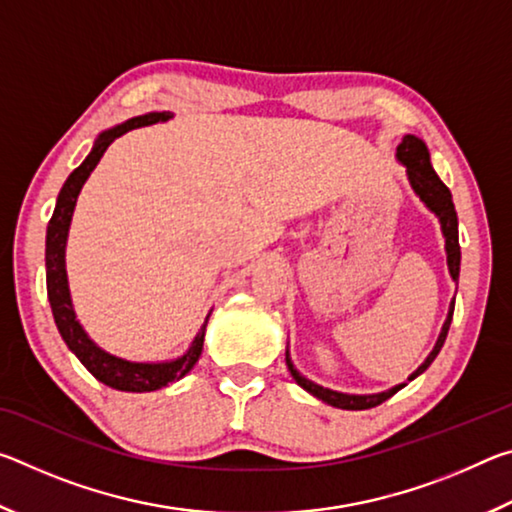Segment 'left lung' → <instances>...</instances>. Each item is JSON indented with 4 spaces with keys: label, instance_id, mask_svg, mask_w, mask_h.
I'll list each match as a JSON object with an SVG mask.
<instances>
[{
    "label": "left lung",
    "instance_id": "1",
    "mask_svg": "<svg viewBox=\"0 0 512 512\" xmlns=\"http://www.w3.org/2000/svg\"><path fill=\"white\" fill-rule=\"evenodd\" d=\"M397 158H400L406 164V173H409V180H411V187L415 189V194H418L424 201V205H427L431 212H436V216L440 219V225H443V235H445L449 273H452L454 280H458V273H461V246H458V216H456V210H454L452 194H449L447 185L436 176V171H433L431 162H429L427 146H424V142L418 140V137L406 135L402 144L397 146ZM452 316H454V305H452V309H449V316H447L445 325H443V332H440V336H438L436 348H433V352L429 354L427 361H424L422 366L413 372L409 381H413L415 377L422 375V372L431 366V361L438 357V352H440V348H443V343L447 339L449 325H452ZM287 366L291 370L293 379H296L307 393L318 397V400L336 406V409H348V411L372 409V406H379L381 402H386L388 397H393L404 386V384L395 386V388H391V391L377 393V395H345V393L329 391V388L318 386V384H314V381L302 377L300 372L293 368V363L289 359V352H287Z\"/></svg>",
    "mask_w": 512,
    "mask_h": 512
}]
</instances>
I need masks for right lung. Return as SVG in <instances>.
I'll return each mask as SVG.
<instances>
[{
	"mask_svg": "<svg viewBox=\"0 0 512 512\" xmlns=\"http://www.w3.org/2000/svg\"><path fill=\"white\" fill-rule=\"evenodd\" d=\"M169 117L171 112H146V115L133 117L128 119L126 124H119L115 128H110V131L101 133L81 167H76L72 173H69V178L65 180V185L58 194L54 216H51V221L47 225V250H45L47 296H49L51 311H54L58 332L67 343V348L79 357L83 366L88 368L99 381H103V384L115 388V391L149 393L171 384L173 379L185 377L187 372L194 368L198 357H201L205 325H207V318H210V316L205 318V323L201 327V332L196 334L192 348H189L187 354H183L180 359L167 361V363H133V361L112 357V354L97 348V345L88 339V334L83 332V327L79 325V320H76V314L72 309V300H69L67 273H65V244H67L69 221H72V214H74L76 196H79L83 183L88 180L92 169L99 164L101 155L106 153L108 146L115 142L117 137L126 135L128 131H133V128L149 126V124H155V121H167Z\"/></svg>",
	"mask_w": 512,
	"mask_h": 512,
	"instance_id": "right-lung-1",
	"label": "right lung"
}]
</instances>
